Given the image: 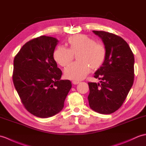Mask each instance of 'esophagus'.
<instances>
[{"mask_svg":"<svg viewBox=\"0 0 146 146\" xmlns=\"http://www.w3.org/2000/svg\"><path fill=\"white\" fill-rule=\"evenodd\" d=\"M72 83L73 84H78V83H80V81H73Z\"/></svg>","mask_w":146,"mask_h":146,"instance_id":"1","label":"esophagus"}]
</instances>
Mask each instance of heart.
I'll use <instances>...</instances> for the list:
<instances>
[{"label": "heart", "mask_w": 146, "mask_h": 146, "mask_svg": "<svg viewBox=\"0 0 146 146\" xmlns=\"http://www.w3.org/2000/svg\"><path fill=\"white\" fill-rule=\"evenodd\" d=\"M69 48L59 46L53 52V58L62 66H66L76 55L78 60L68 66L64 71L68 79L81 80L88 73L90 67L99 68L104 62L106 50L103 44L96 43L92 38L83 34L74 35L68 39Z\"/></svg>", "instance_id": "heart-1"}]
</instances>
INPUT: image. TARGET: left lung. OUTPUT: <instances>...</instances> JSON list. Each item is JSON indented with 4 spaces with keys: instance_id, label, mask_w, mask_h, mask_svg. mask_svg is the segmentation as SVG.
<instances>
[{
    "instance_id": "8db88e82",
    "label": "left lung",
    "mask_w": 146,
    "mask_h": 146,
    "mask_svg": "<svg viewBox=\"0 0 146 146\" xmlns=\"http://www.w3.org/2000/svg\"><path fill=\"white\" fill-rule=\"evenodd\" d=\"M106 50L104 62L94 76L101 83L89 82L88 97L90 108L98 113L109 114L123 104L133 84L134 56L129 46L121 36L95 31Z\"/></svg>"
}]
</instances>
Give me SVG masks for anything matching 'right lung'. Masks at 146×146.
Here are the masks:
<instances>
[{
  "label": "right lung",
  "instance_id": "1",
  "mask_svg": "<svg viewBox=\"0 0 146 146\" xmlns=\"http://www.w3.org/2000/svg\"><path fill=\"white\" fill-rule=\"evenodd\" d=\"M58 40L40 36L27 42L13 60L12 79L25 109L34 116L46 118L62 110L72 88L70 80H60L53 52Z\"/></svg>",
  "mask_w": 146,
  "mask_h": 146
}]
</instances>
